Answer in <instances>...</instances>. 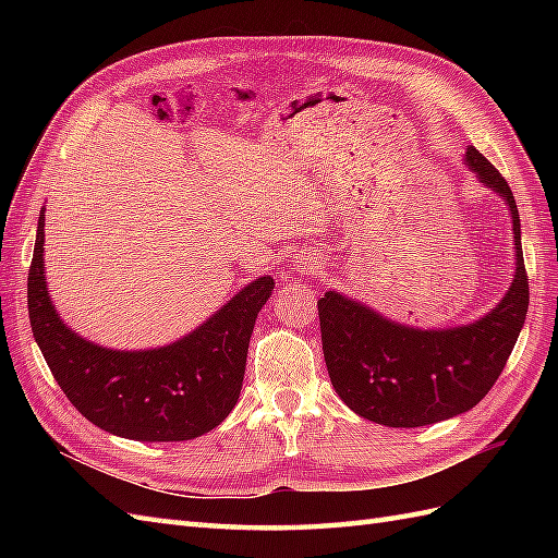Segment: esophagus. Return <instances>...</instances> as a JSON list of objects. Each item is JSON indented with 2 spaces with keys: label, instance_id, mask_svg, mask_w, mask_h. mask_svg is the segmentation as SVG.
Listing matches in <instances>:
<instances>
[{
  "label": "esophagus",
  "instance_id": "esophagus-1",
  "mask_svg": "<svg viewBox=\"0 0 558 558\" xmlns=\"http://www.w3.org/2000/svg\"><path fill=\"white\" fill-rule=\"evenodd\" d=\"M298 269H300V272H310V269H314L318 263L314 260V256H300L298 260Z\"/></svg>",
  "mask_w": 558,
  "mask_h": 558
}]
</instances>
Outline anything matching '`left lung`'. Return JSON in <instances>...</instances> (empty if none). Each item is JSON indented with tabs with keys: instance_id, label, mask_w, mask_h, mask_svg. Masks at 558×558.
<instances>
[{
	"instance_id": "left-lung-1",
	"label": "left lung",
	"mask_w": 558,
	"mask_h": 558,
	"mask_svg": "<svg viewBox=\"0 0 558 558\" xmlns=\"http://www.w3.org/2000/svg\"><path fill=\"white\" fill-rule=\"evenodd\" d=\"M465 162L502 195L514 226V281L492 314L451 330H416L335 291L318 300L320 342L335 391L353 412L381 426H428L475 408L500 377L526 320L529 277L514 195L475 146L468 148Z\"/></svg>"
}]
</instances>
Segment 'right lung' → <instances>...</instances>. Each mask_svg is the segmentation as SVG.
<instances>
[{
  "mask_svg": "<svg viewBox=\"0 0 558 558\" xmlns=\"http://www.w3.org/2000/svg\"><path fill=\"white\" fill-rule=\"evenodd\" d=\"M275 279L260 277L183 340L113 351L62 324L44 279V209L27 275L29 326L74 408L107 433L140 442L193 440L216 428L240 398L246 351Z\"/></svg>",
  "mask_w": 558,
  "mask_h": 558,
  "instance_id": "obj_1",
  "label": "right lung"
}]
</instances>
